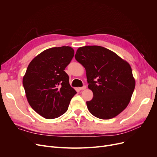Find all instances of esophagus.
<instances>
[{
	"instance_id": "1",
	"label": "esophagus",
	"mask_w": 157,
	"mask_h": 157,
	"mask_svg": "<svg viewBox=\"0 0 157 157\" xmlns=\"http://www.w3.org/2000/svg\"><path fill=\"white\" fill-rule=\"evenodd\" d=\"M86 88V86H83V87H80L79 88V90H85Z\"/></svg>"
}]
</instances>
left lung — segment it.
I'll use <instances>...</instances> for the list:
<instances>
[{
	"label": "left lung",
	"mask_w": 157,
	"mask_h": 157,
	"mask_svg": "<svg viewBox=\"0 0 157 157\" xmlns=\"http://www.w3.org/2000/svg\"><path fill=\"white\" fill-rule=\"evenodd\" d=\"M76 60L86 70L88 87L94 97L86 102L95 117L114 118L128 105L136 86L130 64L114 52L99 46L79 48Z\"/></svg>",
	"instance_id": "8db88e82"
}]
</instances>
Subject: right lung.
<instances>
[{"mask_svg": "<svg viewBox=\"0 0 157 157\" xmlns=\"http://www.w3.org/2000/svg\"><path fill=\"white\" fill-rule=\"evenodd\" d=\"M74 54L70 46L51 48L37 55L28 66L23 78L27 99L44 118L53 119L64 114L76 94L64 71Z\"/></svg>", "mask_w": 157, "mask_h": 157, "instance_id": "1", "label": "right lung"}]
</instances>
